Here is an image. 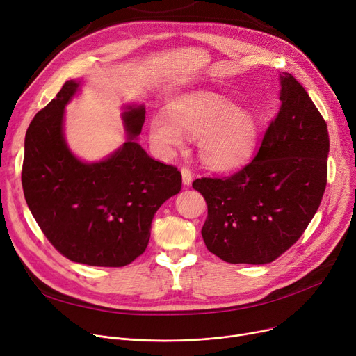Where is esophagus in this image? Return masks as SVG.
<instances>
[{
    "mask_svg": "<svg viewBox=\"0 0 356 356\" xmlns=\"http://www.w3.org/2000/svg\"><path fill=\"white\" fill-rule=\"evenodd\" d=\"M181 180H183V184L184 186H191L192 184V180H193V175L192 172L189 170L188 167H181Z\"/></svg>",
    "mask_w": 356,
    "mask_h": 356,
    "instance_id": "34e87169",
    "label": "esophagus"
}]
</instances>
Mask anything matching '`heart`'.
Here are the masks:
<instances>
[{
	"label": "heart",
	"mask_w": 356,
	"mask_h": 356,
	"mask_svg": "<svg viewBox=\"0 0 356 356\" xmlns=\"http://www.w3.org/2000/svg\"><path fill=\"white\" fill-rule=\"evenodd\" d=\"M263 118L215 93H193L159 111L149 121V137L163 152L197 138L200 161L211 170L225 172L244 163L259 140Z\"/></svg>",
	"instance_id": "b5f03b06"
}]
</instances>
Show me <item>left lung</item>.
Instances as JSON below:
<instances>
[{
  "instance_id": "1",
  "label": "left lung",
  "mask_w": 356,
  "mask_h": 356,
  "mask_svg": "<svg viewBox=\"0 0 356 356\" xmlns=\"http://www.w3.org/2000/svg\"><path fill=\"white\" fill-rule=\"evenodd\" d=\"M280 101L251 163L232 176L202 177L192 184L208 204L204 245L231 264H268L286 252L325 193L327 125L287 72L280 74Z\"/></svg>"
}]
</instances>
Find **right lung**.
<instances>
[{"label": "right lung", "mask_w": 356, "mask_h": 356, "mask_svg": "<svg viewBox=\"0 0 356 356\" xmlns=\"http://www.w3.org/2000/svg\"><path fill=\"white\" fill-rule=\"evenodd\" d=\"M67 81L33 118L24 141L22 183L29 209L51 245L74 263L124 267L141 255L161 204L181 189L176 167L149 157L137 143L144 105H125V143L88 163L72 153L65 109L81 90Z\"/></svg>", "instance_id": "1"}]
</instances>
